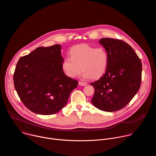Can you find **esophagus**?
<instances>
[{
  "instance_id": "esophagus-1",
  "label": "esophagus",
  "mask_w": 156,
  "mask_h": 156,
  "mask_svg": "<svg viewBox=\"0 0 156 156\" xmlns=\"http://www.w3.org/2000/svg\"><path fill=\"white\" fill-rule=\"evenodd\" d=\"M78 84L80 86H86L87 84V83L83 82V81H79Z\"/></svg>"
}]
</instances>
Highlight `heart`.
I'll list each match as a JSON object with an SVG mask.
<instances>
[{
	"label": "heart",
	"instance_id": "heart-1",
	"mask_svg": "<svg viewBox=\"0 0 156 156\" xmlns=\"http://www.w3.org/2000/svg\"><path fill=\"white\" fill-rule=\"evenodd\" d=\"M70 57H65L62 68L68 77L78 76L81 70L83 77L98 80L106 72L108 64V55L102 47L95 48L87 44L73 47L69 52Z\"/></svg>",
	"mask_w": 156,
	"mask_h": 156
}]
</instances>
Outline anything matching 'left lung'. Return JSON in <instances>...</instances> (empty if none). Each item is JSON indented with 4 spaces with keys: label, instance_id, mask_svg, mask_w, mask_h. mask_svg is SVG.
I'll use <instances>...</instances> for the list:
<instances>
[{
    "label": "left lung",
    "instance_id": "obj_1",
    "mask_svg": "<svg viewBox=\"0 0 156 156\" xmlns=\"http://www.w3.org/2000/svg\"><path fill=\"white\" fill-rule=\"evenodd\" d=\"M99 43L107 51L108 64L105 73L91 83L95 90L91 102L105 112H114L125 107L140 90L142 63L126 42L102 38Z\"/></svg>",
    "mask_w": 156,
    "mask_h": 156
}]
</instances>
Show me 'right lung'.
<instances>
[{"label":"right lung","mask_w":156,"mask_h":156,"mask_svg":"<svg viewBox=\"0 0 156 156\" xmlns=\"http://www.w3.org/2000/svg\"><path fill=\"white\" fill-rule=\"evenodd\" d=\"M61 46L39 47L21 57L13 75L15 88L31 112L54 114L68 102L78 81L66 76L62 68Z\"/></svg>","instance_id":"obj_1"}]
</instances>
